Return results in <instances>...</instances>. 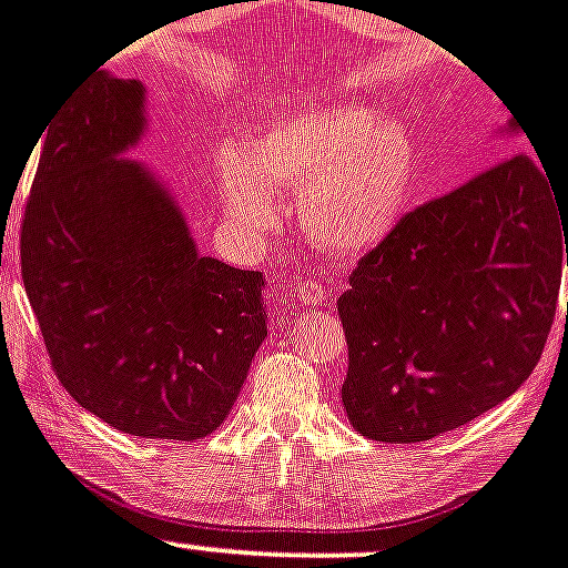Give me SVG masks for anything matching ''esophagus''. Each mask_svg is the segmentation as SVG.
I'll return each mask as SVG.
<instances>
[{
    "label": "esophagus",
    "instance_id": "1",
    "mask_svg": "<svg viewBox=\"0 0 568 568\" xmlns=\"http://www.w3.org/2000/svg\"><path fill=\"white\" fill-rule=\"evenodd\" d=\"M298 301L304 306H326L328 304V290L323 287L321 281H301V284H298Z\"/></svg>",
    "mask_w": 568,
    "mask_h": 568
}]
</instances>
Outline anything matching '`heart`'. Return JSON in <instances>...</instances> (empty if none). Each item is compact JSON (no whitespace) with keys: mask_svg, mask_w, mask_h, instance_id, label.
<instances>
[{"mask_svg":"<svg viewBox=\"0 0 568 568\" xmlns=\"http://www.w3.org/2000/svg\"><path fill=\"white\" fill-rule=\"evenodd\" d=\"M418 153L402 125L374 108H306L273 119L245 155L220 159V194L229 217L251 236L278 229L270 186L298 192L306 234L332 253L359 256L402 223Z\"/></svg>","mask_w":568,"mask_h":568,"instance_id":"1","label":"heart"}]
</instances>
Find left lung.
Returning <instances> with one entry per match:
<instances>
[{
  "label": "left lung",
  "instance_id": "1",
  "mask_svg": "<svg viewBox=\"0 0 568 568\" xmlns=\"http://www.w3.org/2000/svg\"><path fill=\"white\" fill-rule=\"evenodd\" d=\"M538 161L513 153L407 212L348 275L337 301L343 404L359 435L429 440L532 374L558 310L564 247L568 267V203Z\"/></svg>",
  "mask_w": 568,
  "mask_h": 568
}]
</instances>
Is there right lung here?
Listing matches in <instances>:
<instances>
[{
  "mask_svg": "<svg viewBox=\"0 0 568 568\" xmlns=\"http://www.w3.org/2000/svg\"><path fill=\"white\" fill-rule=\"evenodd\" d=\"M144 85L94 72L58 105L21 220V278L69 396L139 437L200 440L267 337L258 270L200 256L175 200L116 159Z\"/></svg>",
  "mask_w": 568,
  "mask_h": 568,
  "instance_id": "right-lung-1",
  "label": "right lung"
}]
</instances>
